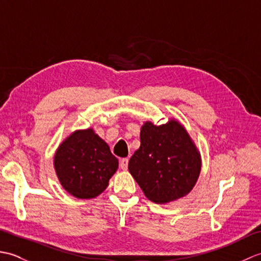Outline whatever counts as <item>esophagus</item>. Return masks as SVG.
<instances>
[{"instance_id": "esophagus-1", "label": "esophagus", "mask_w": 261, "mask_h": 261, "mask_svg": "<svg viewBox=\"0 0 261 261\" xmlns=\"http://www.w3.org/2000/svg\"><path fill=\"white\" fill-rule=\"evenodd\" d=\"M127 164H129V159H127V158H122L120 160V167H121V169L126 170L127 169Z\"/></svg>"}]
</instances>
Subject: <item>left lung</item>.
Returning a JSON list of instances; mask_svg holds the SVG:
<instances>
[{
	"instance_id": "left-lung-1",
	"label": "left lung",
	"mask_w": 261,
	"mask_h": 261,
	"mask_svg": "<svg viewBox=\"0 0 261 261\" xmlns=\"http://www.w3.org/2000/svg\"><path fill=\"white\" fill-rule=\"evenodd\" d=\"M140 141L127 167L145 195L154 203H168L190 193L201 159L184 127L174 120L163 125L146 122Z\"/></svg>"
}]
</instances>
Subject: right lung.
Wrapping results in <instances>:
<instances>
[{"label":"right lung","instance_id":"right-lung-1","mask_svg":"<svg viewBox=\"0 0 261 261\" xmlns=\"http://www.w3.org/2000/svg\"><path fill=\"white\" fill-rule=\"evenodd\" d=\"M118 159L92 129L69 136L55 156V169L63 187L77 198H93L109 185Z\"/></svg>","mask_w":261,"mask_h":261}]
</instances>
